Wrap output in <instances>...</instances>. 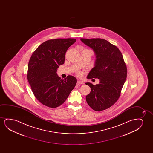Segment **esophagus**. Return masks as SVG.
Segmentation results:
<instances>
[{
	"label": "esophagus",
	"instance_id": "1",
	"mask_svg": "<svg viewBox=\"0 0 153 153\" xmlns=\"http://www.w3.org/2000/svg\"><path fill=\"white\" fill-rule=\"evenodd\" d=\"M77 84V85H80V84H84V82H81V81H80L79 80H78Z\"/></svg>",
	"mask_w": 153,
	"mask_h": 153
}]
</instances>
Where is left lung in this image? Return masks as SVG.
Returning a JSON list of instances; mask_svg holds the SVG:
<instances>
[{
  "label": "left lung",
  "instance_id": "left-lung-1",
  "mask_svg": "<svg viewBox=\"0 0 153 153\" xmlns=\"http://www.w3.org/2000/svg\"><path fill=\"white\" fill-rule=\"evenodd\" d=\"M94 51L96 59L94 67L87 78H98L99 84L86 82L91 88L86 96L88 105L101 111L114 105L119 98L127 77V68L121 52L117 46L102 39H80Z\"/></svg>",
  "mask_w": 153,
  "mask_h": 153
}]
</instances>
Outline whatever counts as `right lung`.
<instances>
[{"instance_id": "obj_1", "label": "right lung", "mask_w": 153, "mask_h": 153, "mask_svg": "<svg viewBox=\"0 0 153 153\" xmlns=\"http://www.w3.org/2000/svg\"><path fill=\"white\" fill-rule=\"evenodd\" d=\"M75 39L49 40L41 44L30 57L27 78L36 98L47 107L62 105L75 87L77 79L67 76L64 79L57 75V69L64 63L67 49Z\"/></svg>"}]
</instances>
